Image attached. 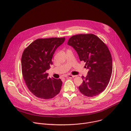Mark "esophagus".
<instances>
[{
    "instance_id": "34e87169",
    "label": "esophagus",
    "mask_w": 131,
    "mask_h": 131,
    "mask_svg": "<svg viewBox=\"0 0 131 131\" xmlns=\"http://www.w3.org/2000/svg\"><path fill=\"white\" fill-rule=\"evenodd\" d=\"M65 77L72 78H73V77H75V76H73V75H71V74H67V75H65Z\"/></svg>"
}]
</instances>
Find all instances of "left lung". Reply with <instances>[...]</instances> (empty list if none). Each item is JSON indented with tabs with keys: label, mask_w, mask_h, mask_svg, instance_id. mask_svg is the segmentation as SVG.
Returning a JSON list of instances; mask_svg holds the SVG:
<instances>
[{
	"label": "left lung",
	"mask_w": 131,
	"mask_h": 131,
	"mask_svg": "<svg viewBox=\"0 0 131 131\" xmlns=\"http://www.w3.org/2000/svg\"><path fill=\"white\" fill-rule=\"evenodd\" d=\"M67 44L75 49L80 60L85 62V67L89 69L86 77H82L80 92L88 97L99 95L107 86L113 71L112 58L107 46L92 34L73 35Z\"/></svg>",
	"instance_id": "8db88e82"
}]
</instances>
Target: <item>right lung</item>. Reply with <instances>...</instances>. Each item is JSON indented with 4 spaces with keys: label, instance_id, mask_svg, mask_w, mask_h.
I'll use <instances>...</instances> for the list:
<instances>
[{
    "label": "right lung",
    "instance_id": "1",
    "mask_svg": "<svg viewBox=\"0 0 131 131\" xmlns=\"http://www.w3.org/2000/svg\"><path fill=\"white\" fill-rule=\"evenodd\" d=\"M65 40V37L36 39L23 52V77L29 90L37 97L44 100L52 99L61 91L62 80L48 78L46 71L53 64L52 59L55 51Z\"/></svg>",
    "mask_w": 131,
    "mask_h": 131
}]
</instances>
